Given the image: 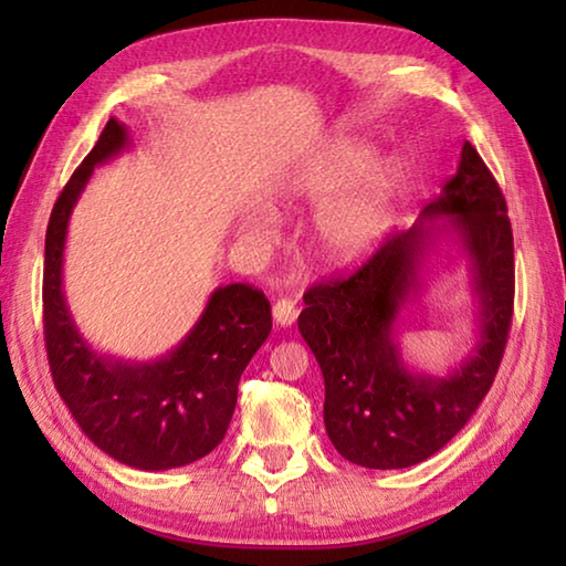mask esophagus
I'll list each match as a JSON object with an SVG mask.
<instances>
[{
	"label": "esophagus",
	"mask_w": 566,
	"mask_h": 566,
	"mask_svg": "<svg viewBox=\"0 0 566 566\" xmlns=\"http://www.w3.org/2000/svg\"><path fill=\"white\" fill-rule=\"evenodd\" d=\"M272 312H274V322L282 324V327H290V324H294L296 319V304L292 300H286V296L274 302Z\"/></svg>",
	"instance_id": "1"
}]
</instances>
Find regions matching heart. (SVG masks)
Instances as JSON below:
<instances>
[{"mask_svg": "<svg viewBox=\"0 0 566 566\" xmlns=\"http://www.w3.org/2000/svg\"><path fill=\"white\" fill-rule=\"evenodd\" d=\"M371 147L361 142H342L327 155L314 159L284 189V205L317 207L353 185L322 209L314 224V242L322 260L352 264L367 256L395 222L401 167L395 159L377 161L371 168ZM247 232L264 237L260 222H247Z\"/></svg>", "mask_w": 566, "mask_h": 566, "instance_id": "heart-1", "label": "heart"}]
</instances>
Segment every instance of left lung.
<instances>
[{"label": "left lung", "mask_w": 566, "mask_h": 566, "mask_svg": "<svg viewBox=\"0 0 566 566\" xmlns=\"http://www.w3.org/2000/svg\"><path fill=\"white\" fill-rule=\"evenodd\" d=\"M449 216L473 264L480 300L478 352L447 378L409 373L394 324L438 228ZM300 332L324 377V427L337 452L367 469H405L437 454L486 397L514 314V239L500 185L464 142L457 175L409 232L391 234L347 276L304 292Z\"/></svg>", "instance_id": "8db88e82"}]
</instances>
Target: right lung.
<instances>
[{
    "instance_id": "right-lung-1",
    "label": "right lung",
    "mask_w": 566,
    "mask_h": 566,
    "mask_svg": "<svg viewBox=\"0 0 566 566\" xmlns=\"http://www.w3.org/2000/svg\"><path fill=\"white\" fill-rule=\"evenodd\" d=\"M127 145V127L112 117L54 202L44 242V344L54 387L82 432L117 462L159 472L197 462L222 442L239 377L272 332V306L249 284L219 286L187 339L145 364L102 357L82 339L62 292L66 224L94 167Z\"/></svg>"
}]
</instances>
